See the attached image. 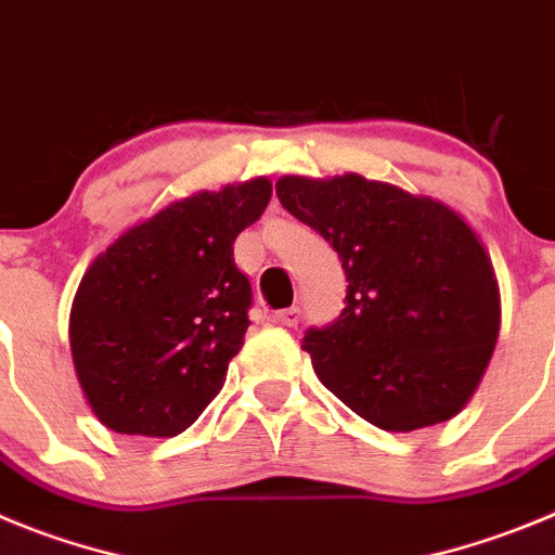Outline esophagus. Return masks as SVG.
I'll return each instance as SVG.
<instances>
[{
    "instance_id": "obj_1",
    "label": "esophagus",
    "mask_w": 555,
    "mask_h": 555,
    "mask_svg": "<svg viewBox=\"0 0 555 555\" xmlns=\"http://www.w3.org/2000/svg\"><path fill=\"white\" fill-rule=\"evenodd\" d=\"M271 321L276 323V326H287V328H296L298 323H301V309L298 307H289V309H282V312H273Z\"/></svg>"
}]
</instances>
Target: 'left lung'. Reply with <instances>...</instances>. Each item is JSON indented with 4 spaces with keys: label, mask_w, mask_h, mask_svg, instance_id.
Here are the masks:
<instances>
[{
    "label": "left lung",
    "mask_w": 555,
    "mask_h": 555,
    "mask_svg": "<svg viewBox=\"0 0 555 555\" xmlns=\"http://www.w3.org/2000/svg\"><path fill=\"white\" fill-rule=\"evenodd\" d=\"M276 196L346 271V309L301 339L321 382L384 431L453 417L501 328L495 271L473 229L446 204L359 173L284 177Z\"/></svg>",
    "instance_id": "1"
}]
</instances>
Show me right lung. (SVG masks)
Returning <instances> with one entry per match:
<instances>
[{
    "instance_id": "right-lung-1",
    "label": "right lung",
    "mask_w": 555,
    "mask_h": 555,
    "mask_svg": "<svg viewBox=\"0 0 555 555\" xmlns=\"http://www.w3.org/2000/svg\"><path fill=\"white\" fill-rule=\"evenodd\" d=\"M268 198V179L182 198L121 234L85 273L72 353L104 426L177 437L221 392L254 304L234 241Z\"/></svg>"
}]
</instances>
